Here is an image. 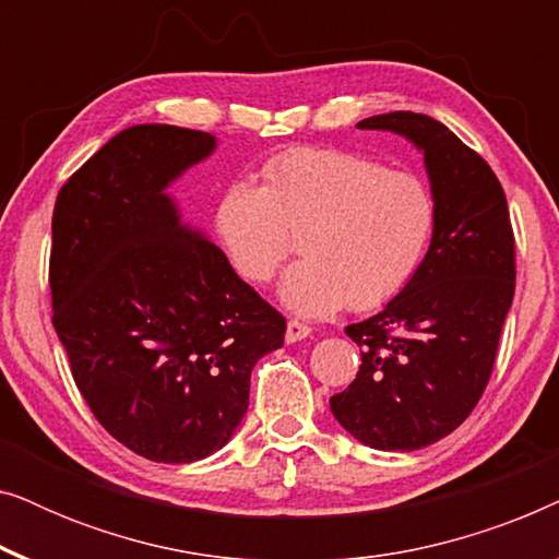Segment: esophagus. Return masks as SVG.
Wrapping results in <instances>:
<instances>
[{
    "label": "esophagus",
    "mask_w": 559,
    "mask_h": 559,
    "mask_svg": "<svg viewBox=\"0 0 559 559\" xmlns=\"http://www.w3.org/2000/svg\"><path fill=\"white\" fill-rule=\"evenodd\" d=\"M312 333V328L308 325V323H302V320H289L287 323V333H285V338H287V343H297V341H302V338H308V335Z\"/></svg>",
    "instance_id": "obj_1"
}]
</instances>
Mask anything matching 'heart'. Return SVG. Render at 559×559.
I'll list each match as a JSON object with an SVG mask.
<instances>
[{
  "mask_svg": "<svg viewBox=\"0 0 559 559\" xmlns=\"http://www.w3.org/2000/svg\"><path fill=\"white\" fill-rule=\"evenodd\" d=\"M264 186L231 182L216 209V234L234 272L266 285L295 254L280 297L300 316L343 302L373 310L415 277L435 231V201L415 175L389 173L343 150L297 147L264 165Z\"/></svg>",
  "mask_w": 559,
  "mask_h": 559,
  "instance_id": "b5f03b06",
  "label": "heart"
}]
</instances>
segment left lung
<instances>
[{
  "label": "left lung",
  "instance_id": "1",
  "mask_svg": "<svg viewBox=\"0 0 559 559\" xmlns=\"http://www.w3.org/2000/svg\"><path fill=\"white\" fill-rule=\"evenodd\" d=\"M358 127L404 134L425 152L435 231L409 285L346 328L361 366L331 409L364 445L419 450L461 427L486 392L514 300V228L491 165L438 119L392 111Z\"/></svg>",
  "mask_w": 559,
  "mask_h": 559
}]
</instances>
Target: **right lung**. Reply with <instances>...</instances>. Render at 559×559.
<instances>
[{
	"instance_id": "1",
	"label": "right lung",
	"mask_w": 559,
	"mask_h": 559,
	"mask_svg": "<svg viewBox=\"0 0 559 559\" xmlns=\"http://www.w3.org/2000/svg\"><path fill=\"white\" fill-rule=\"evenodd\" d=\"M209 132L129 127L56 198L52 328L98 425L155 463L224 448L249 407L251 369L287 320L163 190L209 157Z\"/></svg>"
}]
</instances>
